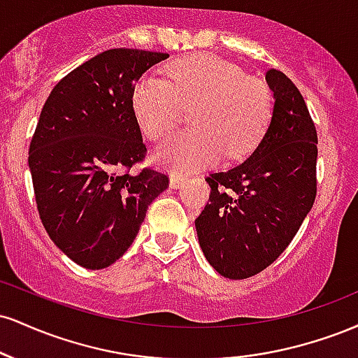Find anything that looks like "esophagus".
<instances>
[{
    "label": "esophagus",
    "instance_id": "obj_1",
    "mask_svg": "<svg viewBox=\"0 0 358 358\" xmlns=\"http://www.w3.org/2000/svg\"><path fill=\"white\" fill-rule=\"evenodd\" d=\"M183 183H185V176L183 175L173 173L170 176V187L171 188H180Z\"/></svg>",
    "mask_w": 358,
    "mask_h": 358
}]
</instances>
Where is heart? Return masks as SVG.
Returning a JSON list of instances; mask_svg holds the SVG:
<instances>
[{
  "instance_id": "heart-1",
  "label": "heart",
  "mask_w": 358,
  "mask_h": 358,
  "mask_svg": "<svg viewBox=\"0 0 358 358\" xmlns=\"http://www.w3.org/2000/svg\"><path fill=\"white\" fill-rule=\"evenodd\" d=\"M166 80L141 77L131 92L139 129L153 141L168 136L190 108L193 127L158 148L155 158L173 170L208 165L222 151L227 158L248 155L264 136L273 116L268 85L245 77L237 65L213 55L171 62Z\"/></svg>"
}]
</instances>
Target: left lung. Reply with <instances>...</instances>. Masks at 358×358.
<instances>
[{
    "mask_svg": "<svg viewBox=\"0 0 358 358\" xmlns=\"http://www.w3.org/2000/svg\"><path fill=\"white\" fill-rule=\"evenodd\" d=\"M271 122L245 162L207 176L210 196L195 227L203 256L220 276L245 279L281 256L316 196L318 136L306 102L271 69Z\"/></svg>",
    "mask_w": 358,
    "mask_h": 358,
    "instance_id": "obj_1",
    "label": "left lung"
}]
</instances>
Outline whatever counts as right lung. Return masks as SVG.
Here are the masks:
<instances>
[{"instance_id":"add662e5","label":"right lung","mask_w":358,"mask_h":358,"mask_svg":"<svg viewBox=\"0 0 358 358\" xmlns=\"http://www.w3.org/2000/svg\"><path fill=\"white\" fill-rule=\"evenodd\" d=\"M168 53L113 48L52 89L30 143L36 208L50 239L85 269L116 262L136 239L168 176L145 168L146 146L131 106L139 77Z\"/></svg>"}]
</instances>
